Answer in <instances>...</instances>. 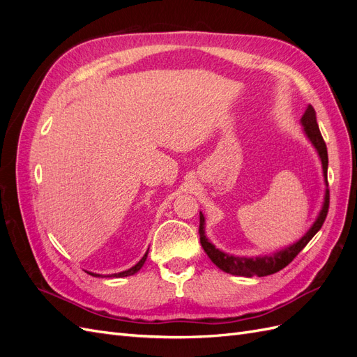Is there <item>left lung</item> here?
I'll use <instances>...</instances> for the list:
<instances>
[{"mask_svg": "<svg viewBox=\"0 0 357 357\" xmlns=\"http://www.w3.org/2000/svg\"><path fill=\"white\" fill-rule=\"evenodd\" d=\"M301 123L304 125V131H305L307 137L310 138V142L317 149L319 156L321 159V165H323V176H325V181L328 185V149H326L325 139H323V137L320 134L317 119H316V112H314V109H312V105L307 107L304 116H302V119H301ZM328 211H329V189H326L323 208L319 214L317 220L314 222V225L311 226V229L304 236H302L298 243L291 244L271 256L238 257V256L226 255V253L220 252L219 248H215L207 238H205L202 213H199V240H201V245L204 248V252L208 255L211 262L215 266H219L225 273L234 274V275H241V277L271 275V274L278 273L280 269H283L284 266H287L299 255L302 248H304L310 243V240L319 232V229L323 226V222L326 220Z\"/></svg>", "mask_w": 357, "mask_h": 357, "instance_id": "8db88e82", "label": "left lung"}]
</instances>
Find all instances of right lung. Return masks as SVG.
<instances>
[{
	"instance_id": "1",
	"label": "right lung",
	"mask_w": 357,
	"mask_h": 357,
	"mask_svg": "<svg viewBox=\"0 0 357 357\" xmlns=\"http://www.w3.org/2000/svg\"><path fill=\"white\" fill-rule=\"evenodd\" d=\"M149 253V252H147ZM147 253L142 257V261H139L137 265H134L132 268H129L128 271H123V273H117V274H112L113 277H128V275H132V274H135V273H138L139 269H142V266L144 265V262H146V259H147ZM91 275H98V274H92V273H89ZM100 277V275H98Z\"/></svg>"
}]
</instances>
